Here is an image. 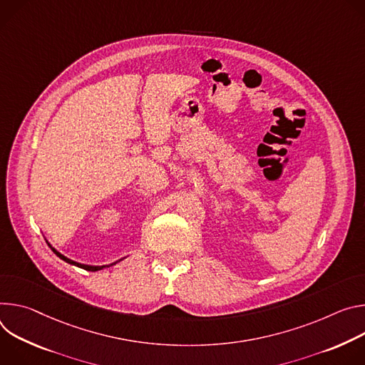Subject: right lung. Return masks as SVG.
<instances>
[{"label": "right lung", "instance_id": "1", "mask_svg": "<svg viewBox=\"0 0 365 365\" xmlns=\"http://www.w3.org/2000/svg\"><path fill=\"white\" fill-rule=\"evenodd\" d=\"M48 245L51 247V250L61 258V259H63L65 262H68V264H71V265H75V267H79V268H83V269H87V271H100V269H103V268H106V267H110V265H114L115 262H118V261H121V259H118V261H115V262H113V264H108V265H87V264H81V262H76V261H72V259H69V258H66L65 255H62L61 252H58L49 242H48Z\"/></svg>", "mask_w": 365, "mask_h": 365}]
</instances>
